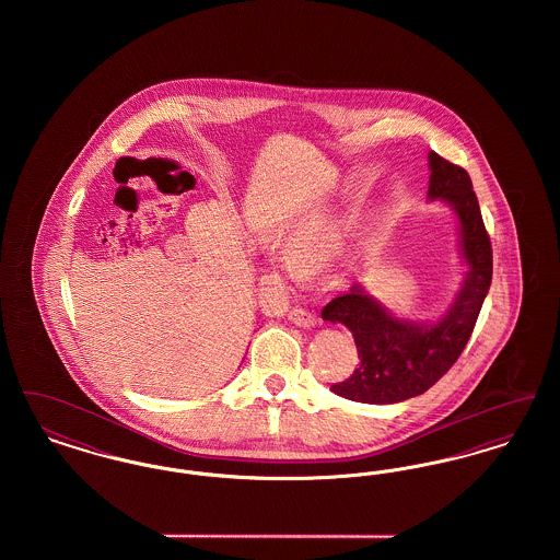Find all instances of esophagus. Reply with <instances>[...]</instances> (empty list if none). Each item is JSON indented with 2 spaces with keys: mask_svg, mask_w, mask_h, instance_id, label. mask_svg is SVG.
<instances>
[{
  "mask_svg": "<svg viewBox=\"0 0 560 560\" xmlns=\"http://www.w3.org/2000/svg\"><path fill=\"white\" fill-rule=\"evenodd\" d=\"M288 317H290V320H293L295 325H300V327H313V325H317V317H315L311 311L300 308V306H293L292 311L288 313Z\"/></svg>",
  "mask_w": 560,
  "mask_h": 560,
  "instance_id": "esophagus-1",
  "label": "esophagus"
}]
</instances>
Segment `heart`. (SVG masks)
I'll use <instances>...</instances> for the list:
<instances>
[{"mask_svg": "<svg viewBox=\"0 0 560 560\" xmlns=\"http://www.w3.org/2000/svg\"><path fill=\"white\" fill-rule=\"evenodd\" d=\"M347 233L348 220H304L283 240L281 258L293 272H313L340 254Z\"/></svg>", "mask_w": 560, "mask_h": 560, "instance_id": "1", "label": "heart"}]
</instances>
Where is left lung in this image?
I'll list each match as a JSON object with an SVG mask.
<instances>
[{"label": "left lung", "mask_w": 560, "mask_h": 560, "mask_svg": "<svg viewBox=\"0 0 560 560\" xmlns=\"http://www.w3.org/2000/svg\"><path fill=\"white\" fill-rule=\"evenodd\" d=\"M428 161V197H441L457 212L462 249L470 270L450 313L432 325L388 315L359 285L320 311L323 319L347 325L359 350V368L345 382L331 384V390L345 399L386 405L427 393L459 359L489 292L493 252L472 180L464 167L434 151Z\"/></svg>", "instance_id": "8db88e82"}]
</instances>
